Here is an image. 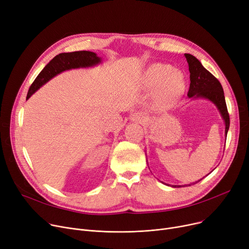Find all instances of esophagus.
Returning a JSON list of instances; mask_svg holds the SVG:
<instances>
[{
	"label": "esophagus",
	"mask_w": 249,
	"mask_h": 249,
	"mask_svg": "<svg viewBox=\"0 0 249 249\" xmlns=\"http://www.w3.org/2000/svg\"><path fill=\"white\" fill-rule=\"evenodd\" d=\"M145 119H146L145 115L141 112L133 113L131 116H130V120L135 122V123H143L145 121Z\"/></svg>",
	"instance_id": "obj_1"
}]
</instances>
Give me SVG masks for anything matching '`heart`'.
<instances>
[{"label":"heart","mask_w":249,"mask_h":249,"mask_svg":"<svg viewBox=\"0 0 249 249\" xmlns=\"http://www.w3.org/2000/svg\"><path fill=\"white\" fill-rule=\"evenodd\" d=\"M144 86L149 89L159 88V100L162 104H171L185 94L186 75L167 63H154L146 70Z\"/></svg>","instance_id":"1"}]
</instances>
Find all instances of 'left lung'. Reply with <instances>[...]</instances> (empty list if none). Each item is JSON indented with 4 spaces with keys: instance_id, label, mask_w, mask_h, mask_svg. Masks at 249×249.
I'll list each match as a JSON object with an SVG mask.
<instances>
[{
    "instance_id": "obj_1",
    "label": "left lung",
    "mask_w": 249,
    "mask_h": 249,
    "mask_svg": "<svg viewBox=\"0 0 249 249\" xmlns=\"http://www.w3.org/2000/svg\"><path fill=\"white\" fill-rule=\"evenodd\" d=\"M185 57L187 58V61L189 64L190 81H191L188 97L192 100L205 99L212 102L215 105L222 117V119L224 121L225 137H227L230 120H229V114L227 111V106L225 102L223 88H222L220 82L217 80V78L203 67V64L200 62L198 58H196L194 55L190 53H185ZM201 179H199L198 181H200ZM162 184H164V182H162ZM194 184L195 182H192V184H189V186ZM166 186H169V185H166ZM171 187L178 188L180 186H171Z\"/></svg>"
}]
</instances>
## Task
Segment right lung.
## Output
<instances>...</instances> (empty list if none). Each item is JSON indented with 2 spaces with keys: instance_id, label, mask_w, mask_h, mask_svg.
<instances>
[{
  "instance_id": "add662e5",
  "label": "right lung",
  "mask_w": 249,
  "mask_h": 249,
  "mask_svg": "<svg viewBox=\"0 0 249 249\" xmlns=\"http://www.w3.org/2000/svg\"><path fill=\"white\" fill-rule=\"evenodd\" d=\"M102 62V57L98 56L97 53L91 51H74V52H63L59 53L54 58H52L45 68L40 71L31 85L27 98L28 100L35 91H37L42 86H44L51 78L57 74L75 69H88L93 68Z\"/></svg>"
}]
</instances>
